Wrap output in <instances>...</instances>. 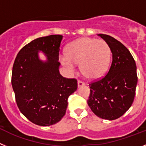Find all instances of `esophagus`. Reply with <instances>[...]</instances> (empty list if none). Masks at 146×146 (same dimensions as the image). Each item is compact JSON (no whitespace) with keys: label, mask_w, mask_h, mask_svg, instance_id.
<instances>
[{"label":"esophagus","mask_w":146,"mask_h":146,"mask_svg":"<svg viewBox=\"0 0 146 146\" xmlns=\"http://www.w3.org/2000/svg\"><path fill=\"white\" fill-rule=\"evenodd\" d=\"M85 84V83L82 81H80V80H78V87H81V86H84Z\"/></svg>","instance_id":"obj_1"}]
</instances>
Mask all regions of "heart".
Wrapping results in <instances>:
<instances>
[{
	"label": "heart",
	"mask_w": 146,
	"mask_h": 146,
	"mask_svg": "<svg viewBox=\"0 0 146 146\" xmlns=\"http://www.w3.org/2000/svg\"><path fill=\"white\" fill-rule=\"evenodd\" d=\"M111 58V48L105 40L81 38L68 46L66 56H61L60 60L70 73H74L76 64L80 63L84 76L89 79H98L108 70Z\"/></svg>",
	"instance_id": "b5f03b06"
}]
</instances>
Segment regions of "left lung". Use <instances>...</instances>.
<instances>
[{
    "mask_svg": "<svg viewBox=\"0 0 146 146\" xmlns=\"http://www.w3.org/2000/svg\"><path fill=\"white\" fill-rule=\"evenodd\" d=\"M110 46L112 63L107 74L89 84L87 103L98 117L114 120L132 106L137 83V67L129 51L120 41L106 34H98Z\"/></svg>",
    "mask_w": 146,
    "mask_h": 146,
    "instance_id": "obj_1",
    "label": "left lung"
}]
</instances>
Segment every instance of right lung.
<instances>
[{"label": "right lung", "mask_w": 146, "mask_h": 146, "mask_svg": "<svg viewBox=\"0 0 146 146\" xmlns=\"http://www.w3.org/2000/svg\"><path fill=\"white\" fill-rule=\"evenodd\" d=\"M62 35L36 38L17 54L13 65L11 84L19 111L33 124L50 126L65 115L68 97L78 87L76 78L59 71V52ZM38 50L47 60H39Z\"/></svg>", "instance_id": "1"}]
</instances>
